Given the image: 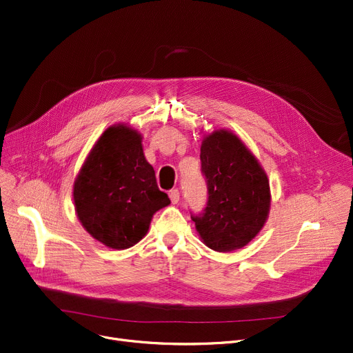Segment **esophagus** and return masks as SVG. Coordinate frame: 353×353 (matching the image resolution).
I'll use <instances>...</instances> for the list:
<instances>
[{"instance_id": "esophagus-1", "label": "esophagus", "mask_w": 353, "mask_h": 353, "mask_svg": "<svg viewBox=\"0 0 353 353\" xmlns=\"http://www.w3.org/2000/svg\"><path fill=\"white\" fill-rule=\"evenodd\" d=\"M170 199L174 205L178 203V201H179V191H178V189H172V191L170 192Z\"/></svg>"}]
</instances>
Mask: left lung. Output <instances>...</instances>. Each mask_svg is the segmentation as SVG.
Masks as SVG:
<instances>
[{
    "label": "left lung",
    "instance_id": "left-lung-1",
    "mask_svg": "<svg viewBox=\"0 0 353 353\" xmlns=\"http://www.w3.org/2000/svg\"><path fill=\"white\" fill-rule=\"evenodd\" d=\"M208 185L206 208L191 214L205 245L216 252L241 249L264 226L270 183L256 157L228 130L206 135L201 145Z\"/></svg>",
    "mask_w": 353,
    "mask_h": 353
}]
</instances>
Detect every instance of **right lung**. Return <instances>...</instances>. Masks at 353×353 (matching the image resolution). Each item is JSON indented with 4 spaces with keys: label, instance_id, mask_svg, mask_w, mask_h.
<instances>
[{
    "label": "right lung",
    "instance_id": "1",
    "mask_svg": "<svg viewBox=\"0 0 353 353\" xmlns=\"http://www.w3.org/2000/svg\"><path fill=\"white\" fill-rule=\"evenodd\" d=\"M141 134L124 124L108 127L89 152L73 185L77 218L104 246L124 250L148 232L157 210L171 203L158 189Z\"/></svg>",
    "mask_w": 353,
    "mask_h": 353
}]
</instances>
